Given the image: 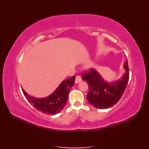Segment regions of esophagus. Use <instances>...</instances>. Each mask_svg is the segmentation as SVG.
Instances as JSON below:
<instances>
[{"instance_id": "34e87169", "label": "esophagus", "mask_w": 149, "mask_h": 149, "mask_svg": "<svg viewBox=\"0 0 149 149\" xmlns=\"http://www.w3.org/2000/svg\"><path fill=\"white\" fill-rule=\"evenodd\" d=\"M82 81L81 78L80 76H76V78H75V83H78L79 82H81Z\"/></svg>"}]
</instances>
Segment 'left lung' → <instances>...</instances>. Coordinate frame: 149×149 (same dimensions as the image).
<instances>
[{
    "mask_svg": "<svg viewBox=\"0 0 149 149\" xmlns=\"http://www.w3.org/2000/svg\"><path fill=\"white\" fill-rule=\"evenodd\" d=\"M125 74L121 78L114 82L104 81L94 69L84 72L82 79L88 83L89 93L86 97L91 104L99 109H106L113 106L119 101L127 86L129 78L127 60L124 65Z\"/></svg>",
    "mask_w": 149,
    "mask_h": 149,
    "instance_id": "1",
    "label": "left lung"
}]
</instances>
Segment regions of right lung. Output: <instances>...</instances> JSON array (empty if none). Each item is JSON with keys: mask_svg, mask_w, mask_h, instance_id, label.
<instances>
[{"mask_svg": "<svg viewBox=\"0 0 149 149\" xmlns=\"http://www.w3.org/2000/svg\"><path fill=\"white\" fill-rule=\"evenodd\" d=\"M74 79L75 76L63 81L52 94L43 98H35L29 95L23 88L22 89L26 100L35 109L45 114L55 115L59 113L65 107Z\"/></svg>", "mask_w": 149, "mask_h": 149, "instance_id": "add662e5", "label": "right lung"}]
</instances>
